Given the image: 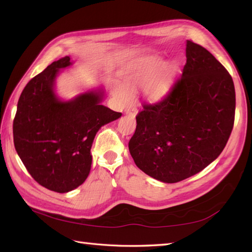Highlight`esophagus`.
<instances>
[{
    "label": "esophagus",
    "instance_id": "esophagus-1",
    "mask_svg": "<svg viewBox=\"0 0 252 252\" xmlns=\"http://www.w3.org/2000/svg\"><path fill=\"white\" fill-rule=\"evenodd\" d=\"M126 114L134 117L137 114V108H135V107H127V108L126 109Z\"/></svg>",
    "mask_w": 252,
    "mask_h": 252
}]
</instances>
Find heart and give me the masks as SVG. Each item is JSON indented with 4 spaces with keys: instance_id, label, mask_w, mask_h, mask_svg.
I'll return each instance as SVG.
<instances>
[{
    "instance_id": "obj_1",
    "label": "heart",
    "mask_w": 252,
    "mask_h": 252,
    "mask_svg": "<svg viewBox=\"0 0 252 252\" xmlns=\"http://www.w3.org/2000/svg\"><path fill=\"white\" fill-rule=\"evenodd\" d=\"M176 71L173 63H165L159 57H144L131 63L123 71V82H116L112 93L119 103L129 104L134 91L142 89L148 99L160 100L169 93Z\"/></svg>"
}]
</instances>
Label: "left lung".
Masks as SVG:
<instances>
[{"label":"left lung","instance_id":"1","mask_svg":"<svg viewBox=\"0 0 252 252\" xmlns=\"http://www.w3.org/2000/svg\"><path fill=\"white\" fill-rule=\"evenodd\" d=\"M231 74L210 52L190 40L186 63L169 93L143 105L130 154L144 173L164 183L194 175L225 147L235 120Z\"/></svg>","mask_w":252,"mask_h":252}]
</instances>
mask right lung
Segmentation results:
<instances>
[{
  "label": "right lung",
  "mask_w": 252,
  "mask_h": 252,
  "mask_svg": "<svg viewBox=\"0 0 252 252\" xmlns=\"http://www.w3.org/2000/svg\"><path fill=\"white\" fill-rule=\"evenodd\" d=\"M70 65V57H63L32 78L21 92L13 122L14 145L27 171L57 192L70 191L87 180L96 133L121 117L100 104V91L69 101L56 97L55 78Z\"/></svg>",
  "instance_id": "right-lung-1"
}]
</instances>
